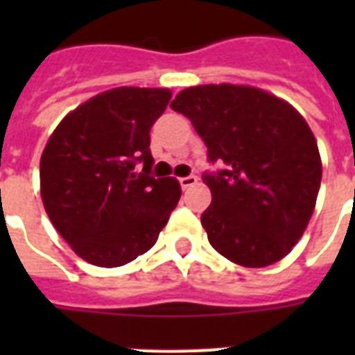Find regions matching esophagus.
<instances>
[{
    "label": "esophagus",
    "instance_id": "obj_1",
    "mask_svg": "<svg viewBox=\"0 0 355 355\" xmlns=\"http://www.w3.org/2000/svg\"><path fill=\"white\" fill-rule=\"evenodd\" d=\"M178 182H180L182 189H186V188H189V186H193V184L197 182V177H195V175H188V177L178 178Z\"/></svg>",
    "mask_w": 355,
    "mask_h": 355
}]
</instances>
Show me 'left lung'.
I'll return each instance as SVG.
<instances>
[{"instance_id":"8db88e82","label":"left lung","mask_w":355,"mask_h":355,"mask_svg":"<svg viewBox=\"0 0 355 355\" xmlns=\"http://www.w3.org/2000/svg\"><path fill=\"white\" fill-rule=\"evenodd\" d=\"M208 147L210 208L200 216L217 252L243 267L276 263L313 214L322 164L306 119L267 92L236 85L186 88L171 101Z\"/></svg>"}]
</instances>
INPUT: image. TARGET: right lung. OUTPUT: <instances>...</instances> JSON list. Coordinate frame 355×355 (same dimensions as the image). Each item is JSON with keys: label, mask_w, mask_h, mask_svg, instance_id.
<instances>
[{"label": "right lung", "mask_w": 355, "mask_h": 355, "mask_svg": "<svg viewBox=\"0 0 355 355\" xmlns=\"http://www.w3.org/2000/svg\"><path fill=\"white\" fill-rule=\"evenodd\" d=\"M169 99L166 88L103 92L68 114L42 153L44 208L88 263L119 267L147 252L178 205L177 178L150 175L149 132Z\"/></svg>", "instance_id": "1"}]
</instances>
